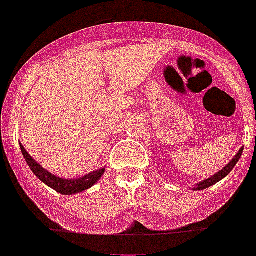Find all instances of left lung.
Masks as SVG:
<instances>
[{
    "label": "left lung",
    "mask_w": 256,
    "mask_h": 256,
    "mask_svg": "<svg viewBox=\"0 0 256 256\" xmlns=\"http://www.w3.org/2000/svg\"><path fill=\"white\" fill-rule=\"evenodd\" d=\"M242 150L244 148H242V147H241L240 151H238V154H236V156L234 157V158H232V160L230 161V162L227 164V165L224 166V168H222L221 171H218L217 174L213 175V176H210V178H208V179L203 180V182H198V184H196V186H194V190H203V189H207V188H210V186H212V185L217 184V182H218L220 180L224 179V178H226L227 175H228L230 172H231L232 168H235L236 164L238 162V160H240L241 154H242Z\"/></svg>",
    "instance_id": "left-lung-1"
}]
</instances>
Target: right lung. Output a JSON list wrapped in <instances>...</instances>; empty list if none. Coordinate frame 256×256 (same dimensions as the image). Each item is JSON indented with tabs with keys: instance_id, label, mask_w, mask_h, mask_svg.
<instances>
[{
	"instance_id": "obj_1",
	"label": "right lung",
	"mask_w": 256,
	"mask_h": 256,
	"mask_svg": "<svg viewBox=\"0 0 256 256\" xmlns=\"http://www.w3.org/2000/svg\"><path fill=\"white\" fill-rule=\"evenodd\" d=\"M21 152H22V156H24L25 161L28 162L29 168H32V171L36 175L38 179H40L44 184H46L48 186H50L52 189H54L56 192L60 194H64V196H71V194L80 193V192H84L88 188L92 186L94 184L99 182L100 178L104 175L105 168H100V170H96L90 172V174L85 175L82 178H77V179H62V178H58L56 175L50 174L49 171H46V168H42L36 161L30 156L26 152V150L24 148V146L20 144Z\"/></svg>"
}]
</instances>
